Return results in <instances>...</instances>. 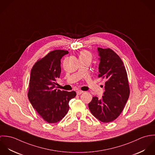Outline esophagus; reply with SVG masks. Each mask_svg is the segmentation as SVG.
Segmentation results:
<instances>
[{
  "label": "esophagus",
  "instance_id": "1",
  "mask_svg": "<svg viewBox=\"0 0 155 155\" xmlns=\"http://www.w3.org/2000/svg\"><path fill=\"white\" fill-rule=\"evenodd\" d=\"M84 92V91H81V90H78L76 91V93H77V95H81V94H82Z\"/></svg>",
  "mask_w": 155,
  "mask_h": 155
}]
</instances>
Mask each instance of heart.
<instances>
[{"instance_id":"heart-1","label":"heart","mask_w":155,"mask_h":155,"mask_svg":"<svg viewBox=\"0 0 155 155\" xmlns=\"http://www.w3.org/2000/svg\"><path fill=\"white\" fill-rule=\"evenodd\" d=\"M79 58H87L91 60V54L89 53L87 51H82L81 53H80V55H79Z\"/></svg>"}]
</instances>
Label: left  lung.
<instances>
[{
  "mask_svg": "<svg viewBox=\"0 0 155 155\" xmlns=\"http://www.w3.org/2000/svg\"><path fill=\"white\" fill-rule=\"evenodd\" d=\"M98 77L104 79L103 96L94 97L88 104L91 113L103 122L116 119L124 109L129 96L127 73L120 58L110 49L98 48Z\"/></svg>",
  "mask_w": 155,
  "mask_h": 155,
  "instance_id": "left-lung-1",
  "label": "left lung"
}]
</instances>
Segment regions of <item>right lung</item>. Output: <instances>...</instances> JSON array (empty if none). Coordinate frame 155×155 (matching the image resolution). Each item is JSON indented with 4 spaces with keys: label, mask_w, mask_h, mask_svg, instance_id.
<instances>
[{
    "label": "right lung",
    "mask_w": 155,
    "mask_h": 155,
    "mask_svg": "<svg viewBox=\"0 0 155 155\" xmlns=\"http://www.w3.org/2000/svg\"><path fill=\"white\" fill-rule=\"evenodd\" d=\"M67 51L55 50L38 61L31 70L28 98L33 107L49 124L61 120L69 110V101L74 91H61L55 87L60 77L61 60Z\"/></svg>",
    "instance_id": "right-lung-1"
}]
</instances>
